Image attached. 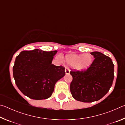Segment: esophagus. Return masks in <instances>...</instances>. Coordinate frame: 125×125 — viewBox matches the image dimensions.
<instances>
[{
  "mask_svg": "<svg viewBox=\"0 0 125 125\" xmlns=\"http://www.w3.org/2000/svg\"><path fill=\"white\" fill-rule=\"evenodd\" d=\"M65 74H69V73H70V69H69L68 67H65Z\"/></svg>",
  "mask_w": 125,
  "mask_h": 125,
  "instance_id": "34e87169",
  "label": "esophagus"
}]
</instances>
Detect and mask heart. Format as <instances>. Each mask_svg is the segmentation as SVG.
I'll list each match as a JSON object with an SVG mask.
<instances>
[{"instance_id": "heart-1", "label": "heart", "mask_w": 125, "mask_h": 125, "mask_svg": "<svg viewBox=\"0 0 125 125\" xmlns=\"http://www.w3.org/2000/svg\"><path fill=\"white\" fill-rule=\"evenodd\" d=\"M61 60L62 57H61ZM65 61L68 65L73 67L77 70H84L90 66L93 62L92 56L89 54H71L65 56Z\"/></svg>"}]
</instances>
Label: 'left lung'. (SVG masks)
<instances>
[{"instance_id":"8db88e82","label":"left lung","mask_w":125,"mask_h":125,"mask_svg":"<svg viewBox=\"0 0 125 125\" xmlns=\"http://www.w3.org/2000/svg\"><path fill=\"white\" fill-rule=\"evenodd\" d=\"M94 60L87 69H71L73 77L70 90L74 99L84 103L100 100L113 84L114 64L109 57L99 52H92Z\"/></svg>"}]
</instances>
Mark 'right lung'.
<instances>
[{
    "label": "right lung",
    "mask_w": 125,
    "mask_h": 125,
    "mask_svg": "<svg viewBox=\"0 0 125 125\" xmlns=\"http://www.w3.org/2000/svg\"><path fill=\"white\" fill-rule=\"evenodd\" d=\"M35 49L23 51L16 57L13 76L18 88L25 95L35 100L52 95L55 84L65 75L64 67L52 64L57 53Z\"/></svg>",
    "instance_id": "right-lung-1"
}]
</instances>
